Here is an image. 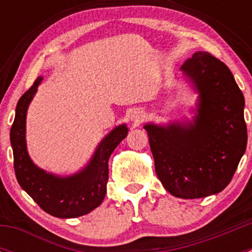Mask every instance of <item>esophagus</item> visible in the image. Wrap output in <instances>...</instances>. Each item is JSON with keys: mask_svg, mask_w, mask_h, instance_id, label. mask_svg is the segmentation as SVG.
<instances>
[{"mask_svg": "<svg viewBox=\"0 0 252 252\" xmlns=\"http://www.w3.org/2000/svg\"><path fill=\"white\" fill-rule=\"evenodd\" d=\"M142 117H144V115H142L141 111H139V110H133L130 115L131 121H133L135 124H139V122L141 121Z\"/></svg>", "mask_w": 252, "mask_h": 252, "instance_id": "34e87169", "label": "esophagus"}]
</instances>
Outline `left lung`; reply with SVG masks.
Wrapping results in <instances>:
<instances>
[{
	"label": "left lung",
	"instance_id": "8db88e82",
	"mask_svg": "<svg viewBox=\"0 0 252 252\" xmlns=\"http://www.w3.org/2000/svg\"><path fill=\"white\" fill-rule=\"evenodd\" d=\"M180 70L198 92L193 121L146 124L155 171L170 194L194 199L223 190L246 150L245 98L228 66L198 51Z\"/></svg>",
	"mask_w": 252,
	"mask_h": 252
}]
</instances>
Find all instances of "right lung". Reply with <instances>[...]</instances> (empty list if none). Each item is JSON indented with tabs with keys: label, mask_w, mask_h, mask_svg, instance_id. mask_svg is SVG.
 I'll list each match as a JSON object with an SVG mask.
<instances>
[{
	"label": "right lung",
	"mask_w": 252,
	"mask_h": 252,
	"mask_svg": "<svg viewBox=\"0 0 252 252\" xmlns=\"http://www.w3.org/2000/svg\"><path fill=\"white\" fill-rule=\"evenodd\" d=\"M43 77H37L30 90L21 95L10 131L13 151V168L21 188L46 213L58 218H74L87 215L103 201L108 180V159L127 135V126L113 128L95 149L86 168L69 177L46 173L37 168L26 149V112Z\"/></svg>",
	"instance_id": "add662e5"
}]
</instances>
